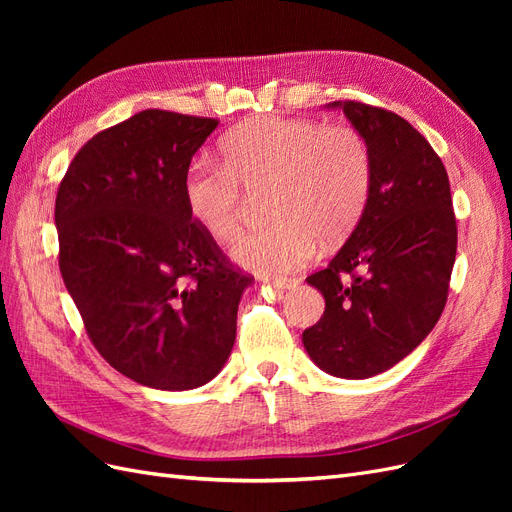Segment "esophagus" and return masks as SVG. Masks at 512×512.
<instances>
[{"label":"esophagus","instance_id":"obj_1","mask_svg":"<svg viewBox=\"0 0 512 512\" xmlns=\"http://www.w3.org/2000/svg\"><path fill=\"white\" fill-rule=\"evenodd\" d=\"M269 284L277 290H290L299 284V280H294V277H269Z\"/></svg>","mask_w":512,"mask_h":512}]
</instances>
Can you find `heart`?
Segmentation results:
<instances>
[{"instance_id":"heart-1","label":"heart","mask_w":512,"mask_h":512,"mask_svg":"<svg viewBox=\"0 0 512 512\" xmlns=\"http://www.w3.org/2000/svg\"><path fill=\"white\" fill-rule=\"evenodd\" d=\"M374 162L365 136L350 123L256 119L224 141V164L196 160L183 177L192 222L213 241L239 232L247 194L271 192L273 226L232 245L239 265L260 273L305 267L322 247L350 237L367 207Z\"/></svg>"}]
</instances>
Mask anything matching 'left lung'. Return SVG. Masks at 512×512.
<instances>
[{
    "mask_svg": "<svg viewBox=\"0 0 512 512\" xmlns=\"http://www.w3.org/2000/svg\"><path fill=\"white\" fill-rule=\"evenodd\" d=\"M371 151L374 183L359 224L327 269L307 277L324 297L303 331L312 361L337 378L391 369L436 327L457 254L451 185L427 138L386 108L333 102Z\"/></svg>",
    "mask_w": 512,
    "mask_h": 512,
    "instance_id": "1",
    "label": "left lung"
}]
</instances>
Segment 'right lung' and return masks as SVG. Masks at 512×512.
<instances>
[{
  "label": "right lung",
  "mask_w": 512,
  "mask_h": 512,
  "mask_svg": "<svg viewBox=\"0 0 512 512\" xmlns=\"http://www.w3.org/2000/svg\"><path fill=\"white\" fill-rule=\"evenodd\" d=\"M218 123L136 113L87 141L57 190L59 271L91 344L151 389L188 391L220 374L254 280L183 200L192 156Z\"/></svg>",
  "instance_id": "1"
}]
</instances>
